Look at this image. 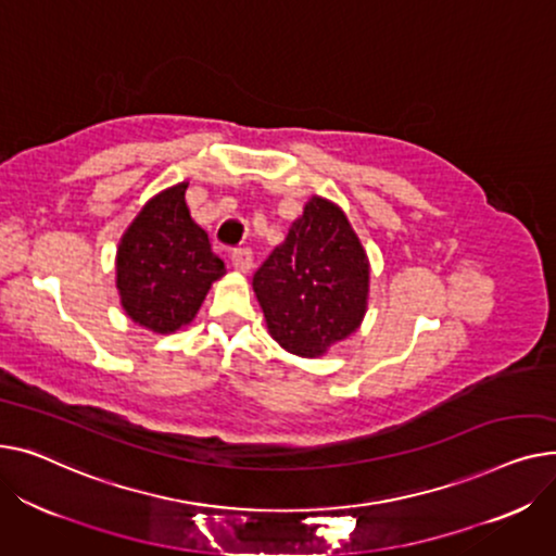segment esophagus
<instances>
[{
	"label": "esophagus",
	"mask_w": 556,
	"mask_h": 556,
	"mask_svg": "<svg viewBox=\"0 0 556 556\" xmlns=\"http://www.w3.org/2000/svg\"><path fill=\"white\" fill-rule=\"evenodd\" d=\"M233 267L242 274H249L253 267V251L249 247H240L233 251Z\"/></svg>",
	"instance_id": "34e87169"
}]
</instances>
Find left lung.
<instances>
[{
  "label": "left lung",
  "mask_w": 556,
  "mask_h": 556,
  "mask_svg": "<svg viewBox=\"0 0 556 556\" xmlns=\"http://www.w3.org/2000/svg\"><path fill=\"white\" fill-rule=\"evenodd\" d=\"M368 278L343 211L314 198L253 274V291L271 337L291 354L318 356L362 325Z\"/></svg>",
  "instance_id": "8db88e82"
}]
</instances>
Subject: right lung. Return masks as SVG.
Wrapping results in <instances>:
<instances>
[{"instance_id": "add662e5", "label": "right lung", "mask_w": 556, "mask_h": 556, "mask_svg": "<svg viewBox=\"0 0 556 556\" xmlns=\"http://www.w3.org/2000/svg\"><path fill=\"white\" fill-rule=\"evenodd\" d=\"M186 188L184 181L152 198L129 224L116 255L123 309L159 334L188 325L226 271L206 231L190 217Z\"/></svg>"}]
</instances>
